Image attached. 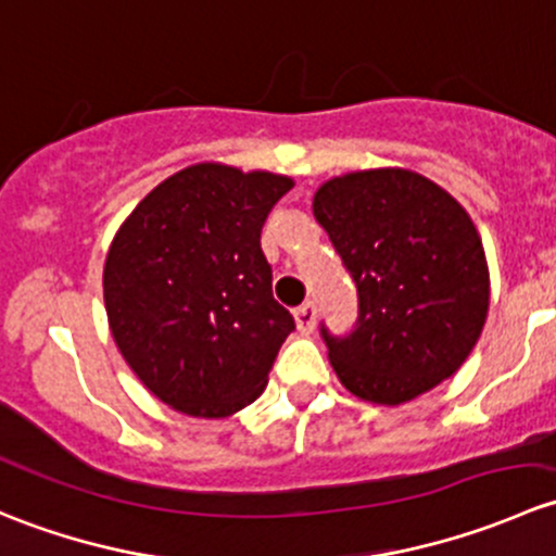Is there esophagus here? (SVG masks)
Instances as JSON below:
<instances>
[{
    "label": "esophagus",
    "instance_id": "obj_1",
    "mask_svg": "<svg viewBox=\"0 0 556 556\" xmlns=\"http://www.w3.org/2000/svg\"><path fill=\"white\" fill-rule=\"evenodd\" d=\"M295 317V325H299L301 333H312L314 330V317H317V309H314L312 301H306V304H301L299 309L293 312Z\"/></svg>",
    "mask_w": 556,
    "mask_h": 556
}]
</instances>
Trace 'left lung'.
Masks as SVG:
<instances>
[{
  "instance_id": "1",
  "label": "left lung",
  "mask_w": 556,
  "mask_h": 556,
  "mask_svg": "<svg viewBox=\"0 0 556 556\" xmlns=\"http://www.w3.org/2000/svg\"><path fill=\"white\" fill-rule=\"evenodd\" d=\"M312 210L361 295L346 339L323 328L339 382L397 406L457 374L490 312V266L465 206L422 174L382 166L330 177Z\"/></svg>"
}]
</instances>
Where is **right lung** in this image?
Here are the masks:
<instances>
[{"label": "right lung", "mask_w": 556, "mask_h": 556, "mask_svg": "<svg viewBox=\"0 0 556 556\" xmlns=\"http://www.w3.org/2000/svg\"><path fill=\"white\" fill-rule=\"evenodd\" d=\"M293 188L204 161L155 185L106 250L104 309L137 379L188 417H231L268 382L295 328L271 295L261 228Z\"/></svg>", "instance_id": "obj_1"}]
</instances>
